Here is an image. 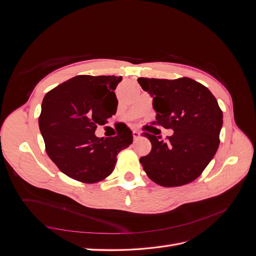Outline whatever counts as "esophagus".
<instances>
[{
	"instance_id": "esophagus-1",
	"label": "esophagus",
	"mask_w": 256,
	"mask_h": 256,
	"mask_svg": "<svg viewBox=\"0 0 256 256\" xmlns=\"http://www.w3.org/2000/svg\"><path fill=\"white\" fill-rule=\"evenodd\" d=\"M141 136V134H140V131H138V130H134V140H138V138Z\"/></svg>"
}]
</instances>
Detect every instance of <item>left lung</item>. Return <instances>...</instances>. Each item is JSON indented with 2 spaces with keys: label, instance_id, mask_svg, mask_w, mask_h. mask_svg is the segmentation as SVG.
Returning <instances> with one entry per match:
<instances>
[{
  "label": "left lung",
  "instance_id": "obj_1",
  "mask_svg": "<svg viewBox=\"0 0 256 256\" xmlns=\"http://www.w3.org/2000/svg\"><path fill=\"white\" fill-rule=\"evenodd\" d=\"M138 82L154 96L156 120L152 125L174 130L166 140L154 136L158 134H142L152 143L150 152L140 159L145 173L162 187H180L196 180L220 144L223 113L216 97L187 76L138 78Z\"/></svg>",
  "mask_w": 256,
  "mask_h": 256
}]
</instances>
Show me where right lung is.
Returning <instances> with one entry per match:
<instances>
[{
	"label": "right lung",
	"instance_id": "obj_1",
	"mask_svg": "<svg viewBox=\"0 0 256 256\" xmlns=\"http://www.w3.org/2000/svg\"><path fill=\"white\" fill-rule=\"evenodd\" d=\"M115 76L80 74L46 94L38 118L46 152L60 172L84 184L104 180L115 168L118 154L134 141L129 127L118 136L97 138L118 109Z\"/></svg>",
	"mask_w": 256,
	"mask_h": 256
}]
</instances>
